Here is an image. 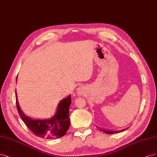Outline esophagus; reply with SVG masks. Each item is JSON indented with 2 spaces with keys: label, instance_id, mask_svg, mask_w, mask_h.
<instances>
[{
  "label": "esophagus",
  "instance_id": "34e87169",
  "mask_svg": "<svg viewBox=\"0 0 157 157\" xmlns=\"http://www.w3.org/2000/svg\"><path fill=\"white\" fill-rule=\"evenodd\" d=\"M78 93H79V92H78Z\"/></svg>",
  "mask_w": 157,
  "mask_h": 157
}]
</instances>
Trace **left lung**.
<instances>
[{"mask_svg": "<svg viewBox=\"0 0 157 157\" xmlns=\"http://www.w3.org/2000/svg\"><path fill=\"white\" fill-rule=\"evenodd\" d=\"M97 128L99 129L100 131L103 132H105V133H106L107 134H112V133H119L120 132H122V131L125 130V129H126H126H122V130H119V131H111V130H106V129H101V128L99 129L98 127H97Z\"/></svg>", "mask_w": 157, "mask_h": 157, "instance_id": "left-lung-1", "label": "left lung"}]
</instances>
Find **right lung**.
<instances>
[{"label": "right lung", "mask_w": 157, "mask_h": 157, "mask_svg": "<svg viewBox=\"0 0 157 157\" xmlns=\"http://www.w3.org/2000/svg\"><path fill=\"white\" fill-rule=\"evenodd\" d=\"M16 100L17 109L21 119L35 136L44 139H56L60 138L66 133L70 124L69 107L71 104V95L59 102L55 116L50 119L45 120H34L25 116L20 109L17 100L16 91Z\"/></svg>", "instance_id": "add662e5"}]
</instances>
